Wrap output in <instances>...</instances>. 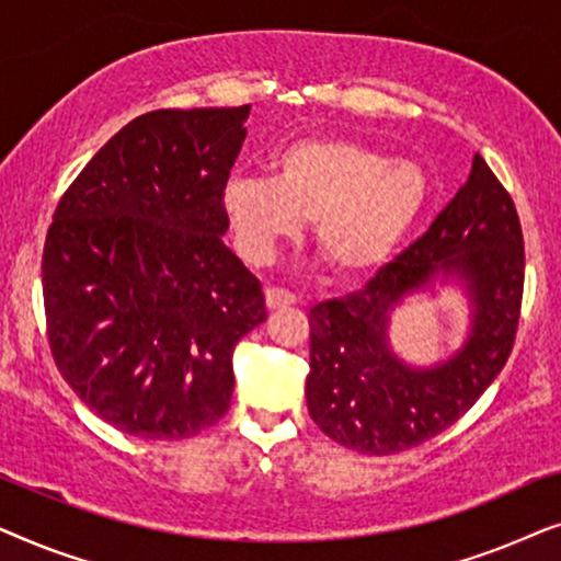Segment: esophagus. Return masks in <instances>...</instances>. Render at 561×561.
Returning a JSON list of instances; mask_svg holds the SVG:
<instances>
[{"label":"esophagus","mask_w":561,"mask_h":561,"mask_svg":"<svg viewBox=\"0 0 561 561\" xmlns=\"http://www.w3.org/2000/svg\"><path fill=\"white\" fill-rule=\"evenodd\" d=\"M298 298L290 294V290H283V288H267L265 290V304L267 309L275 311V309H286V306H294Z\"/></svg>","instance_id":"1"}]
</instances>
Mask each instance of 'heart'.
<instances>
[{
    "label": "heart",
    "mask_w": 561,
    "mask_h": 561,
    "mask_svg": "<svg viewBox=\"0 0 561 561\" xmlns=\"http://www.w3.org/2000/svg\"><path fill=\"white\" fill-rule=\"evenodd\" d=\"M273 179L232 175L221 209L250 263L311 225L313 244L340 278H365L388 263L424 214V168L390 160L350 137H306L273 156Z\"/></svg>",
    "instance_id": "1"
}]
</instances>
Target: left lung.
I'll return each instance as SVG.
<instances>
[{"label":"left lung","mask_w":561,"mask_h":561,"mask_svg":"<svg viewBox=\"0 0 561 561\" xmlns=\"http://www.w3.org/2000/svg\"><path fill=\"white\" fill-rule=\"evenodd\" d=\"M457 285L471 311L463 347L411 366L389 342L405 297ZM524 296L516 206L485 160L428 232L380 267L363 290L313 306L306 403L321 432L363 455H393L449 428L503 370Z\"/></svg>","instance_id":"obj_1"}]
</instances>
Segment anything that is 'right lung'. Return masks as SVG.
<instances>
[{
  "label": "right lung",
  "mask_w": 561,
  "mask_h": 561,
  "mask_svg": "<svg viewBox=\"0 0 561 561\" xmlns=\"http://www.w3.org/2000/svg\"><path fill=\"white\" fill-rule=\"evenodd\" d=\"M248 117L250 104L142 114L53 214L43 250L53 359L122 434L186 439L217 424L237 342L267 319L263 286L221 240V191Z\"/></svg>",
  "instance_id": "obj_1"
}]
</instances>
